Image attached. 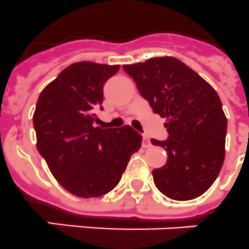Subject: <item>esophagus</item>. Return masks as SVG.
Instances as JSON below:
<instances>
[{"label":"esophagus","mask_w":249,"mask_h":249,"mask_svg":"<svg viewBox=\"0 0 249 249\" xmlns=\"http://www.w3.org/2000/svg\"><path fill=\"white\" fill-rule=\"evenodd\" d=\"M142 145H143L144 148L150 147V141H149V138H148V137H143V142H142Z\"/></svg>","instance_id":"esophagus-1"}]
</instances>
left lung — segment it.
Instances as JSON below:
<instances>
[{
	"mask_svg": "<svg viewBox=\"0 0 249 249\" xmlns=\"http://www.w3.org/2000/svg\"><path fill=\"white\" fill-rule=\"evenodd\" d=\"M123 68L154 114L166 119L168 139H152L167 150L166 164L152 172L157 189L178 201L201 196L218 177L225 157L227 118L216 91L173 57Z\"/></svg>",
	"mask_w": 249,
	"mask_h": 249,
	"instance_id": "left-lung-1",
	"label": "left lung"
}]
</instances>
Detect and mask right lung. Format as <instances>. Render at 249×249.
Returning <instances> with one entry per match:
<instances>
[{"instance_id": "add662e5", "label": "right lung", "mask_w": 249, "mask_h": 249, "mask_svg": "<svg viewBox=\"0 0 249 249\" xmlns=\"http://www.w3.org/2000/svg\"><path fill=\"white\" fill-rule=\"evenodd\" d=\"M120 70L93 62H77L41 91L35 107L36 147L50 172L68 192L97 197L118 185L142 135L124 125L93 126L99 121L104 85Z\"/></svg>"}]
</instances>
